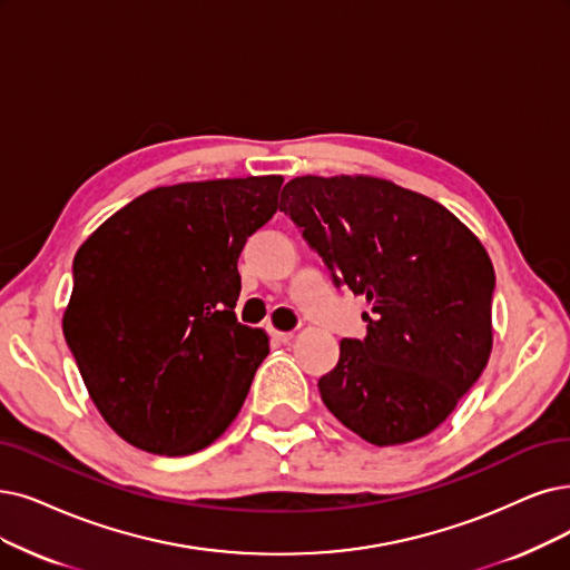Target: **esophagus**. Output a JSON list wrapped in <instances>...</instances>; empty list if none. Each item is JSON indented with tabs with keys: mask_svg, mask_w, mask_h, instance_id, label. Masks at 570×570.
I'll return each instance as SVG.
<instances>
[{
	"mask_svg": "<svg viewBox=\"0 0 570 570\" xmlns=\"http://www.w3.org/2000/svg\"><path fill=\"white\" fill-rule=\"evenodd\" d=\"M268 330V334L276 338V341H281V344H287V341H292L294 338V334L292 332H281V330H276V327H266Z\"/></svg>",
	"mask_w": 570,
	"mask_h": 570,
	"instance_id": "34e87169",
	"label": "esophagus"
}]
</instances>
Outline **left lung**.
Returning <instances> with one entry per match:
<instances>
[{"label": "left lung", "instance_id": "left-lung-1", "mask_svg": "<svg viewBox=\"0 0 570 570\" xmlns=\"http://www.w3.org/2000/svg\"><path fill=\"white\" fill-rule=\"evenodd\" d=\"M285 215L332 271L370 302L364 338L341 341L317 389L364 442L391 446L435 430L484 372L493 264L438 200L367 175L289 179Z\"/></svg>", "mask_w": 570, "mask_h": 570}]
</instances>
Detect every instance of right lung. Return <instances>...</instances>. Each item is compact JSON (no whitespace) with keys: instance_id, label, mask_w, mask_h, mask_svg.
<instances>
[{"instance_id":"right-lung-1","label":"right lung","mask_w":570,"mask_h":570,"mask_svg":"<svg viewBox=\"0 0 570 570\" xmlns=\"http://www.w3.org/2000/svg\"><path fill=\"white\" fill-rule=\"evenodd\" d=\"M281 175L185 181L114 213L75 255L62 315L90 400L121 440L189 456L238 416L268 336L236 321L238 257Z\"/></svg>"}]
</instances>
